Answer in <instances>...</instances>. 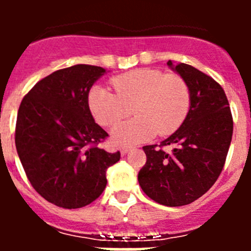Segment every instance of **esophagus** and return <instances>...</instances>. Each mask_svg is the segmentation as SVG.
<instances>
[{
  "mask_svg": "<svg viewBox=\"0 0 251 251\" xmlns=\"http://www.w3.org/2000/svg\"><path fill=\"white\" fill-rule=\"evenodd\" d=\"M129 150H130V148L129 147H126V146H124V147H122L121 148V154H122V156H124V154H127V153L129 152Z\"/></svg>",
  "mask_w": 251,
  "mask_h": 251,
  "instance_id": "obj_1",
  "label": "esophagus"
}]
</instances>
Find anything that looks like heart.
I'll return each mask as SVG.
<instances>
[{
  "mask_svg": "<svg viewBox=\"0 0 251 251\" xmlns=\"http://www.w3.org/2000/svg\"><path fill=\"white\" fill-rule=\"evenodd\" d=\"M114 93L94 85L88 106L95 122L112 127L129 114L134 118L110 132L114 145H136L154 134L167 136L177 129L190 108V89L183 77L156 69H136L110 80Z\"/></svg>",
  "mask_w": 251,
  "mask_h": 251,
  "instance_id": "heart-1",
  "label": "heart"
}]
</instances>
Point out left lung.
<instances>
[{
  "mask_svg": "<svg viewBox=\"0 0 251 251\" xmlns=\"http://www.w3.org/2000/svg\"><path fill=\"white\" fill-rule=\"evenodd\" d=\"M167 65L190 89V109L181 127L162 142L170 153L145 146L147 162L138 174L143 192L161 205H188L211 188L223 171L232 137V117L225 92L187 64Z\"/></svg>",
  "mask_w": 251,
  "mask_h": 251,
  "instance_id": "left-lung-1",
  "label": "left lung"
}]
</instances>
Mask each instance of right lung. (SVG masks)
Here are the masks:
<instances>
[{"label":"right lung","instance_id":"add662e5","mask_svg":"<svg viewBox=\"0 0 251 251\" xmlns=\"http://www.w3.org/2000/svg\"><path fill=\"white\" fill-rule=\"evenodd\" d=\"M106 73L77 64L44 77L25 95L17 113V154L32 187L49 202L79 208L97 200L106 170L121 158L98 147L108 133L95 123L88 93Z\"/></svg>","mask_w":251,"mask_h":251}]
</instances>
